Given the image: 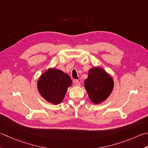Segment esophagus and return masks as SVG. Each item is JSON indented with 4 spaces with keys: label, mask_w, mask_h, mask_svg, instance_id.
I'll return each instance as SVG.
<instances>
[{
    "label": "esophagus",
    "mask_w": 148,
    "mask_h": 148,
    "mask_svg": "<svg viewBox=\"0 0 148 148\" xmlns=\"http://www.w3.org/2000/svg\"><path fill=\"white\" fill-rule=\"evenodd\" d=\"M74 83L75 84V85L76 86H80V83L78 80H74Z\"/></svg>",
    "instance_id": "esophagus-1"
}]
</instances>
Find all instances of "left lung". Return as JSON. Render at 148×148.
I'll list each match as a JSON object with an SVG mask.
<instances>
[{"label":"left lung","mask_w":148,"mask_h":148,"mask_svg":"<svg viewBox=\"0 0 148 148\" xmlns=\"http://www.w3.org/2000/svg\"><path fill=\"white\" fill-rule=\"evenodd\" d=\"M85 87L90 100L95 104L105 101L113 90L112 78L99 67L92 68L88 72V76L85 81Z\"/></svg>","instance_id":"8db88e82"}]
</instances>
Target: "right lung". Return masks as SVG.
<instances>
[{"label":"right lung","instance_id":"1","mask_svg":"<svg viewBox=\"0 0 148 148\" xmlns=\"http://www.w3.org/2000/svg\"><path fill=\"white\" fill-rule=\"evenodd\" d=\"M72 83L68 74L56 69H49L39 79L38 89L45 100L57 105L62 102Z\"/></svg>","mask_w":148,"mask_h":148}]
</instances>
